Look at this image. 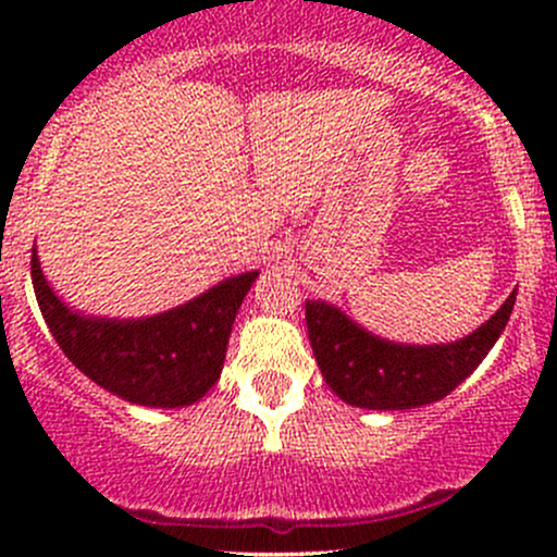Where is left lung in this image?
<instances>
[{
	"mask_svg": "<svg viewBox=\"0 0 557 557\" xmlns=\"http://www.w3.org/2000/svg\"><path fill=\"white\" fill-rule=\"evenodd\" d=\"M515 294L474 334L450 345H398L352 323L325 301H307V334L320 374L342 401L361 409H414L455 391L507 329Z\"/></svg>",
	"mask_w": 557,
	"mask_h": 557,
	"instance_id": "8db88e82",
	"label": "left lung"
}]
</instances>
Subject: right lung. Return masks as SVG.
I'll return each instance as SVG.
<instances>
[{"label": "right lung", "mask_w": 557, "mask_h": 557, "mask_svg": "<svg viewBox=\"0 0 557 557\" xmlns=\"http://www.w3.org/2000/svg\"><path fill=\"white\" fill-rule=\"evenodd\" d=\"M256 277H228L153 318H91L53 294L32 250L37 305L64 356L104 391L143 407H188L218 383L234 318Z\"/></svg>", "instance_id": "1"}]
</instances>
